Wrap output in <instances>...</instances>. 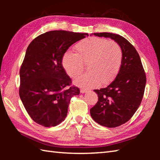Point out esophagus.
<instances>
[{
	"label": "esophagus",
	"mask_w": 160,
	"mask_h": 160,
	"mask_svg": "<svg viewBox=\"0 0 160 160\" xmlns=\"http://www.w3.org/2000/svg\"><path fill=\"white\" fill-rule=\"evenodd\" d=\"M86 92H87L86 89H85V88H81V89H80V92L82 93V94Z\"/></svg>",
	"instance_id": "34e87169"
}]
</instances>
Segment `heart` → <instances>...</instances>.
Returning <instances> with one entry per match:
<instances>
[{
	"label": "heart",
	"instance_id": "obj_1",
	"mask_svg": "<svg viewBox=\"0 0 160 160\" xmlns=\"http://www.w3.org/2000/svg\"><path fill=\"white\" fill-rule=\"evenodd\" d=\"M75 48L77 54L67 51L62 57V66L67 74L72 78L76 77L82 72L84 63H87L90 70L75 78V85L85 88H94L99 83L106 85L117 75L123 53L116 42L89 37L77 43Z\"/></svg>",
	"mask_w": 160,
	"mask_h": 160
}]
</instances>
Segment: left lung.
<instances>
[{"mask_svg":"<svg viewBox=\"0 0 160 160\" xmlns=\"http://www.w3.org/2000/svg\"><path fill=\"white\" fill-rule=\"evenodd\" d=\"M94 35L114 40L122 50L118 73L107 88L94 90L98 94V102L90 109L95 122L115 128L129 121L139 107L145 88V72L138 53L125 38L109 32Z\"/></svg>","mask_w":160,"mask_h":160,"instance_id":"left-lung-1","label":"left lung"}]
</instances>
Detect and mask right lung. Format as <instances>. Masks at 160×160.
Listing matches in <instances>:
<instances>
[{
	"label": "right lung",
	"mask_w": 160,
	"mask_h": 160,
	"mask_svg": "<svg viewBox=\"0 0 160 160\" xmlns=\"http://www.w3.org/2000/svg\"><path fill=\"white\" fill-rule=\"evenodd\" d=\"M88 33L54 30L42 34L27 48L20 70V97L34 122L56 126L66 118L70 99L80 94L62 66L68 48Z\"/></svg>",
	"instance_id": "add662e5"
}]
</instances>
